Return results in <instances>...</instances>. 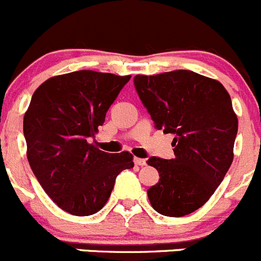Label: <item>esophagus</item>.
<instances>
[{
  "label": "esophagus",
  "instance_id": "obj_1",
  "mask_svg": "<svg viewBox=\"0 0 261 261\" xmlns=\"http://www.w3.org/2000/svg\"><path fill=\"white\" fill-rule=\"evenodd\" d=\"M134 163H135L136 166L143 167V166H145V164H146V161H145V159H141V158H134Z\"/></svg>",
  "mask_w": 261,
  "mask_h": 261
}]
</instances>
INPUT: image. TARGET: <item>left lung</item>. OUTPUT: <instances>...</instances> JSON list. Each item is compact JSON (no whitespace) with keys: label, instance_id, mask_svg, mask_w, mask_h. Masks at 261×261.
<instances>
[{"label":"left lung","instance_id":"left-lung-1","mask_svg":"<svg viewBox=\"0 0 261 261\" xmlns=\"http://www.w3.org/2000/svg\"><path fill=\"white\" fill-rule=\"evenodd\" d=\"M136 92L158 130L173 134L174 158L151 156L159 181L148 190L154 211L184 217L201 208L233 161L239 120L217 80L189 70L134 77Z\"/></svg>","mask_w":261,"mask_h":261}]
</instances>
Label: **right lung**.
<instances>
[{
	"mask_svg": "<svg viewBox=\"0 0 261 261\" xmlns=\"http://www.w3.org/2000/svg\"><path fill=\"white\" fill-rule=\"evenodd\" d=\"M130 77L92 70L49 77L25 112L30 168L45 194L72 216L99 212L118 173L134 167L128 151L110 154L89 143Z\"/></svg>",
	"mask_w": 261,
	"mask_h": 261,
	"instance_id": "1",
	"label": "right lung"
}]
</instances>
